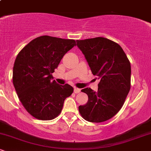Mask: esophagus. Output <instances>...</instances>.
<instances>
[{"label":"esophagus","instance_id":"obj_1","mask_svg":"<svg viewBox=\"0 0 151 151\" xmlns=\"http://www.w3.org/2000/svg\"><path fill=\"white\" fill-rule=\"evenodd\" d=\"M74 93H79L81 91V89H79V88L75 87V88H74Z\"/></svg>","mask_w":151,"mask_h":151}]
</instances>
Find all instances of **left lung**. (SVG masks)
<instances>
[{
    "label": "left lung",
    "instance_id": "1",
    "mask_svg": "<svg viewBox=\"0 0 151 151\" xmlns=\"http://www.w3.org/2000/svg\"><path fill=\"white\" fill-rule=\"evenodd\" d=\"M91 72L100 81L98 91L81 89L88 95L85 105L79 111L86 121L104 122L116 114L124 105L131 88V64L119 44L99 37L77 40Z\"/></svg>",
    "mask_w": 151,
    "mask_h": 151
}]
</instances>
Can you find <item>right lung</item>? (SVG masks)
Returning <instances> with one entry per match:
<instances>
[{
  "label": "right lung",
  "instance_id": "1",
  "mask_svg": "<svg viewBox=\"0 0 151 151\" xmlns=\"http://www.w3.org/2000/svg\"><path fill=\"white\" fill-rule=\"evenodd\" d=\"M74 40L44 35L32 40L15 60L13 83L19 99L30 115L40 120H52L61 113L64 101L74 89L52 81V74Z\"/></svg>",
  "mask_w": 151,
  "mask_h": 151
}]
</instances>
